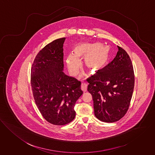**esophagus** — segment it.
I'll return each mask as SVG.
<instances>
[{
	"label": "esophagus",
	"mask_w": 155,
	"mask_h": 155,
	"mask_svg": "<svg viewBox=\"0 0 155 155\" xmlns=\"http://www.w3.org/2000/svg\"><path fill=\"white\" fill-rule=\"evenodd\" d=\"M81 88L84 92H85L87 90V85L86 84V83H82L81 86Z\"/></svg>",
	"instance_id": "34e87169"
}]
</instances>
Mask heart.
I'll return each instance as SVG.
<instances>
[{
	"label": "heart",
	"instance_id": "1",
	"mask_svg": "<svg viewBox=\"0 0 155 155\" xmlns=\"http://www.w3.org/2000/svg\"><path fill=\"white\" fill-rule=\"evenodd\" d=\"M109 56V48L101 45V43H81L75 46L73 54L67 55L65 61L69 73L75 76L80 69V59L84 58L86 68L95 73L104 68Z\"/></svg>",
	"mask_w": 155,
	"mask_h": 155
}]
</instances>
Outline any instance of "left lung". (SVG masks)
Segmentation results:
<instances>
[{
	"label": "left lung",
	"mask_w": 155,
	"mask_h": 155,
	"mask_svg": "<svg viewBox=\"0 0 155 155\" xmlns=\"http://www.w3.org/2000/svg\"><path fill=\"white\" fill-rule=\"evenodd\" d=\"M114 59L101 72L87 79L92 95L96 117L105 122L120 120L127 113L131 100L134 74L130 58L117 46Z\"/></svg>",
	"instance_id": "left-lung-1"
}]
</instances>
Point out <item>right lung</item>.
Instances as JSON below:
<instances>
[{
	"label": "right lung",
	"instance_id": "right-lung-1",
	"mask_svg": "<svg viewBox=\"0 0 155 155\" xmlns=\"http://www.w3.org/2000/svg\"><path fill=\"white\" fill-rule=\"evenodd\" d=\"M65 40L64 37L47 45L35 56L31 69L35 104L43 118L56 125L75 118L74 106L83 94L81 82L63 72Z\"/></svg>",
	"mask_w": 155,
	"mask_h": 155
}]
</instances>
